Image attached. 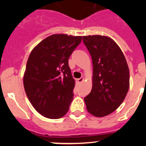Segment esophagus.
Returning a JSON list of instances; mask_svg holds the SVG:
<instances>
[{
  "label": "esophagus",
  "instance_id": "1",
  "mask_svg": "<svg viewBox=\"0 0 146 146\" xmlns=\"http://www.w3.org/2000/svg\"><path fill=\"white\" fill-rule=\"evenodd\" d=\"M77 80H78V82H79V83H82V82L84 81V78H80L78 79Z\"/></svg>",
  "mask_w": 146,
  "mask_h": 146
}]
</instances>
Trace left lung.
Wrapping results in <instances>:
<instances>
[{"instance_id": "8db88e82", "label": "left lung", "mask_w": 146, "mask_h": 146, "mask_svg": "<svg viewBox=\"0 0 146 146\" xmlns=\"http://www.w3.org/2000/svg\"><path fill=\"white\" fill-rule=\"evenodd\" d=\"M93 65L92 87L85 98L87 110L97 117L109 115L124 100L129 88V69L115 42L101 35L82 36Z\"/></svg>"}]
</instances>
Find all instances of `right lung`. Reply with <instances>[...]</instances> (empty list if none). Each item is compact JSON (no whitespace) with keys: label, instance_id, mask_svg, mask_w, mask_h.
Listing matches in <instances>:
<instances>
[{"label":"right lung","instance_id":"right-lung-1","mask_svg":"<svg viewBox=\"0 0 146 146\" xmlns=\"http://www.w3.org/2000/svg\"><path fill=\"white\" fill-rule=\"evenodd\" d=\"M81 40V36L53 35L29 54L23 78L25 90L34 108L46 118H61L68 111L75 87L68 58Z\"/></svg>","mask_w":146,"mask_h":146}]
</instances>
